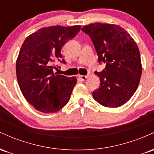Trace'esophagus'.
<instances>
[{
  "label": "esophagus",
  "instance_id": "34e87169",
  "mask_svg": "<svg viewBox=\"0 0 154 154\" xmlns=\"http://www.w3.org/2000/svg\"><path fill=\"white\" fill-rule=\"evenodd\" d=\"M79 78H80L81 79H82V80H85L86 79L88 78V76L87 75H79Z\"/></svg>",
  "mask_w": 154,
  "mask_h": 154
}]
</instances>
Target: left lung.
<instances>
[{"mask_svg":"<svg viewBox=\"0 0 154 154\" xmlns=\"http://www.w3.org/2000/svg\"><path fill=\"white\" fill-rule=\"evenodd\" d=\"M98 54V62L106 63L95 72L100 85L93 96L100 105L116 108L128 101L137 90L142 74L137 44L125 29L112 24L94 23L83 26Z\"/></svg>","mask_w":154,"mask_h":154,"instance_id":"1","label":"left lung"}]
</instances>
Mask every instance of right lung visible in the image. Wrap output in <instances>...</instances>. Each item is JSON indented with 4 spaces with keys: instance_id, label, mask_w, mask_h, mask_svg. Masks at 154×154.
I'll use <instances>...</instances> for the list:
<instances>
[{
    "instance_id": "1",
    "label": "right lung",
    "mask_w": 154,
    "mask_h": 154,
    "mask_svg": "<svg viewBox=\"0 0 154 154\" xmlns=\"http://www.w3.org/2000/svg\"><path fill=\"white\" fill-rule=\"evenodd\" d=\"M79 30V25L41 28L23 43L16 63L17 77L23 95L36 110L56 112L69 100L77 79L54 74V63H66L61 48Z\"/></svg>"
}]
</instances>
